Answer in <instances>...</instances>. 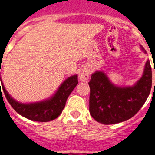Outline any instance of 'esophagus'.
Segmentation results:
<instances>
[{
	"mask_svg": "<svg viewBox=\"0 0 155 155\" xmlns=\"http://www.w3.org/2000/svg\"><path fill=\"white\" fill-rule=\"evenodd\" d=\"M90 74H91V71H90L88 68H81L80 71H79V78H80V80H81L83 82H87L88 80H89Z\"/></svg>",
	"mask_w": 155,
	"mask_h": 155,
	"instance_id": "1",
	"label": "esophagus"
}]
</instances>
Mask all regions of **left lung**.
Returning <instances> with one entry per match:
<instances>
[{
	"instance_id": "obj_1",
	"label": "left lung",
	"mask_w": 155,
	"mask_h": 155,
	"mask_svg": "<svg viewBox=\"0 0 155 155\" xmlns=\"http://www.w3.org/2000/svg\"><path fill=\"white\" fill-rule=\"evenodd\" d=\"M142 49L146 53L143 48ZM88 84L92 117L102 124H117L136 115L147 99L152 86L151 66L147 61L143 75L132 87H115L102 71L94 73Z\"/></svg>"
}]
</instances>
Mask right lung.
Masks as SVG:
<instances>
[{"label":"right lung","mask_w":155,"mask_h":155,"mask_svg":"<svg viewBox=\"0 0 155 155\" xmlns=\"http://www.w3.org/2000/svg\"><path fill=\"white\" fill-rule=\"evenodd\" d=\"M1 84L8 102L18 114L34 121L47 122L58 117L62 113L67 98L78 84V75H75L68 78L49 100L32 104H22L15 101L6 91L2 82Z\"/></svg>","instance_id":"1"}]
</instances>
